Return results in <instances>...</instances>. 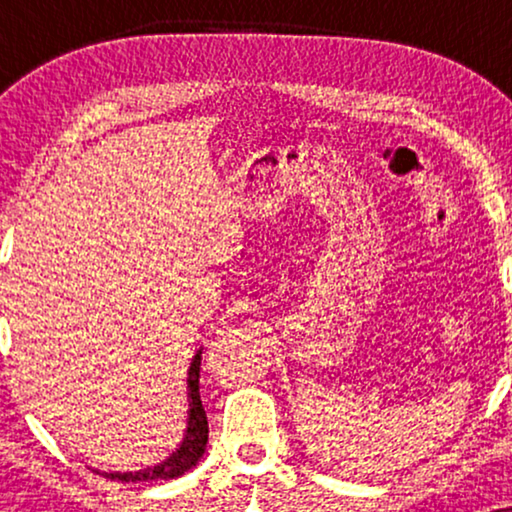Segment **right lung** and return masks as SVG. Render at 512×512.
<instances>
[{
    "label": "right lung",
    "instance_id": "1",
    "mask_svg": "<svg viewBox=\"0 0 512 512\" xmlns=\"http://www.w3.org/2000/svg\"><path fill=\"white\" fill-rule=\"evenodd\" d=\"M200 359L202 349L193 356L191 368H188V426L184 433V440L177 447V452H172L165 461H160L158 466L144 468V471L135 473H104L111 480L121 482H149V480H174L181 478L186 471L198 464L207 447V412L202 408L200 401Z\"/></svg>",
    "mask_w": 512,
    "mask_h": 512
}]
</instances>
